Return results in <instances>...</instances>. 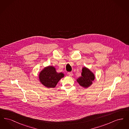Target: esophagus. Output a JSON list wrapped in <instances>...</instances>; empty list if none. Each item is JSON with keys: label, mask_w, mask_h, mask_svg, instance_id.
<instances>
[{"label": "esophagus", "mask_w": 129, "mask_h": 129, "mask_svg": "<svg viewBox=\"0 0 129 129\" xmlns=\"http://www.w3.org/2000/svg\"><path fill=\"white\" fill-rule=\"evenodd\" d=\"M68 74L69 76H71V77L73 75V74L72 72H69V73H68Z\"/></svg>", "instance_id": "obj_1"}]
</instances>
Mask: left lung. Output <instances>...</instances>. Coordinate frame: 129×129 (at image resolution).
Returning a JSON list of instances; mask_svg holds the SVG:
<instances>
[{
    "label": "left lung",
    "instance_id": "left-lung-1",
    "mask_svg": "<svg viewBox=\"0 0 129 129\" xmlns=\"http://www.w3.org/2000/svg\"><path fill=\"white\" fill-rule=\"evenodd\" d=\"M95 75L92 72L86 67H83L81 73V76L76 81L80 86L84 88H87L92 84L95 79Z\"/></svg>",
    "mask_w": 129,
    "mask_h": 129
}]
</instances>
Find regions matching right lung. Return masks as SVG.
I'll return each instance as SVG.
<instances>
[{
  "label": "right lung",
  "instance_id": "add662e5",
  "mask_svg": "<svg viewBox=\"0 0 129 129\" xmlns=\"http://www.w3.org/2000/svg\"><path fill=\"white\" fill-rule=\"evenodd\" d=\"M64 76V74L62 73H57L54 66H49L44 68L40 73L39 78L43 86L48 88H54Z\"/></svg>",
  "mask_w": 129,
  "mask_h": 129
}]
</instances>
